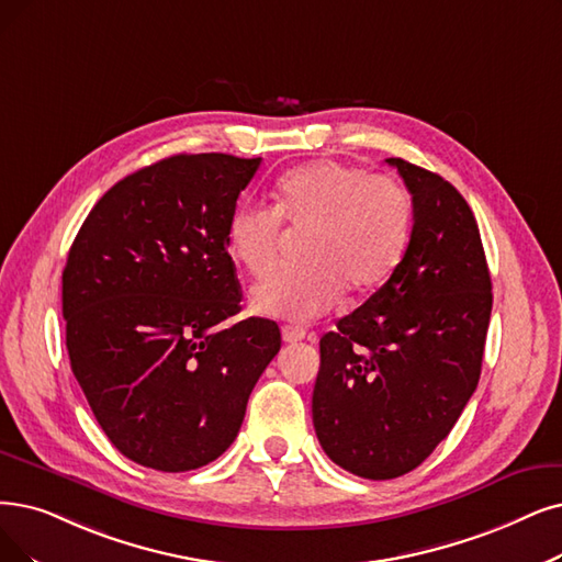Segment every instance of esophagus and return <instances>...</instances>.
<instances>
[{
	"label": "esophagus",
	"instance_id": "obj_1",
	"mask_svg": "<svg viewBox=\"0 0 562 562\" xmlns=\"http://www.w3.org/2000/svg\"><path fill=\"white\" fill-rule=\"evenodd\" d=\"M281 336H283V341H285V344H297V341H302V339H304L306 331H304L302 327L285 325V327L281 329Z\"/></svg>",
	"mask_w": 562,
	"mask_h": 562
}]
</instances>
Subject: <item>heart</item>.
I'll return each instance as SVG.
<instances>
[{"label": "heart", "instance_id": "1", "mask_svg": "<svg viewBox=\"0 0 562 562\" xmlns=\"http://www.w3.org/2000/svg\"><path fill=\"white\" fill-rule=\"evenodd\" d=\"M411 218V195L394 177L316 161L279 179L274 207L239 205L228 223V249L246 272L262 277L277 262L283 223L306 231L304 262L279 269L251 295L258 313L306 323L329 311L344 290L359 297L383 285L406 254Z\"/></svg>", "mask_w": 562, "mask_h": 562}]
</instances>
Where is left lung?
<instances>
[{"instance_id": "obj_1", "label": "left lung", "mask_w": 562, "mask_h": 562, "mask_svg": "<svg viewBox=\"0 0 562 562\" xmlns=\"http://www.w3.org/2000/svg\"><path fill=\"white\" fill-rule=\"evenodd\" d=\"M413 195V233L387 283L321 339L313 426L325 454L364 480L411 473L473 396L491 274L473 210L436 172L387 159Z\"/></svg>"}]
</instances>
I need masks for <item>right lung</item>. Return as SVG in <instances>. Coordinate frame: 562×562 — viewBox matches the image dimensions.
<instances>
[{
    "mask_svg": "<svg viewBox=\"0 0 562 562\" xmlns=\"http://www.w3.org/2000/svg\"><path fill=\"white\" fill-rule=\"evenodd\" d=\"M260 159L177 154L124 177L85 218L61 274L71 371L117 450L184 473L237 438L281 348L246 318L228 223Z\"/></svg>",
    "mask_w": 562,
    "mask_h": 562,
    "instance_id": "right-lung-1",
    "label": "right lung"
}]
</instances>
